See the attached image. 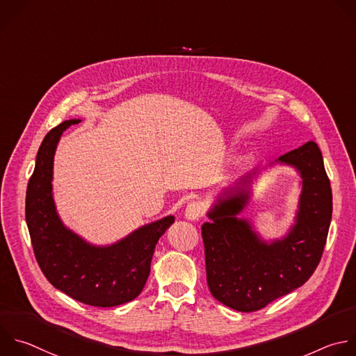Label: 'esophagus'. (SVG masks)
I'll list each match as a JSON object with an SVG mask.
<instances>
[{"label":"esophagus","mask_w":356,"mask_h":356,"mask_svg":"<svg viewBox=\"0 0 356 356\" xmlns=\"http://www.w3.org/2000/svg\"><path fill=\"white\" fill-rule=\"evenodd\" d=\"M202 215V208L198 202L193 201L190 202L187 207H186V211H184V218L187 220H198Z\"/></svg>","instance_id":"obj_1"}]
</instances>
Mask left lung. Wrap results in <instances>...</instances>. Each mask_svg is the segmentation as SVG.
Segmentation results:
<instances>
[{"instance_id":"left-lung-1","label":"left lung","mask_w":356,"mask_h":356,"mask_svg":"<svg viewBox=\"0 0 356 356\" xmlns=\"http://www.w3.org/2000/svg\"><path fill=\"white\" fill-rule=\"evenodd\" d=\"M302 179L295 223L282 239L267 243L250 220L239 218L249 204L253 172L223 190L201 226L207 282L212 296L238 312H256L302 286L317 268L332 213V194L316 143L280 156ZM273 165V163H271Z\"/></svg>"}]
</instances>
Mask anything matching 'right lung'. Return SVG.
I'll return each mask as SVG.
<instances>
[{
    "label": "right lung",
    "mask_w": 356,
    "mask_h": 356,
    "mask_svg": "<svg viewBox=\"0 0 356 356\" xmlns=\"http://www.w3.org/2000/svg\"><path fill=\"white\" fill-rule=\"evenodd\" d=\"M65 120L44 137L26 190V223L38 264L49 282L85 305L113 307L136 299L145 286L155 246L175 222L169 215L144 225L110 246H95L60 219L53 198V162Z\"/></svg>",
    "instance_id": "right-lung-1"
}]
</instances>
